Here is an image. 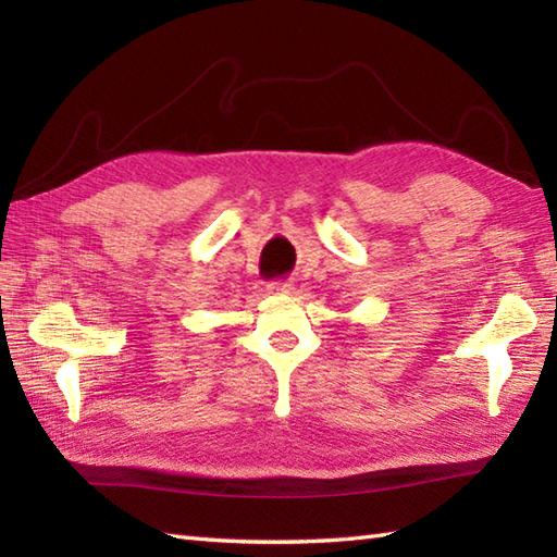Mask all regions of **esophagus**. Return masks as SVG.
I'll use <instances>...</instances> for the list:
<instances>
[{
    "mask_svg": "<svg viewBox=\"0 0 557 557\" xmlns=\"http://www.w3.org/2000/svg\"><path fill=\"white\" fill-rule=\"evenodd\" d=\"M268 289H270L272 294H292V292H294V285H292L289 280H275V282H270Z\"/></svg>",
    "mask_w": 557,
    "mask_h": 557,
    "instance_id": "esophagus-1",
    "label": "esophagus"
}]
</instances>
